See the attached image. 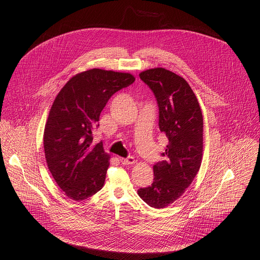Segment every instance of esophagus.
<instances>
[{"label":"esophagus","mask_w":260,"mask_h":260,"mask_svg":"<svg viewBox=\"0 0 260 260\" xmlns=\"http://www.w3.org/2000/svg\"><path fill=\"white\" fill-rule=\"evenodd\" d=\"M121 163L123 166H131L135 163V158L134 157H127V158H121L120 159Z\"/></svg>","instance_id":"esophagus-1"}]
</instances>
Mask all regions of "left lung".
Returning a JSON list of instances; mask_svg holds the SVG:
<instances>
[{
	"instance_id": "obj_1",
	"label": "left lung",
	"mask_w": 260,
	"mask_h": 260,
	"mask_svg": "<svg viewBox=\"0 0 260 260\" xmlns=\"http://www.w3.org/2000/svg\"><path fill=\"white\" fill-rule=\"evenodd\" d=\"M155 94L159 128L169 144L162 160L153 167L151 186L138 189L149 207L163 209L179 199L197 175L203 152V117L197 97L180 76L162 67L139 74Z\"/></svg>"
}]
</instances>
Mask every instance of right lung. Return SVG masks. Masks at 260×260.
<instances>
[{
	"mask_svg": "<svg viewBox=\"0 0 260 260\" xmlns=\"http://www.w3.org/2000/svg\"><path fill=\"white\" fill-rule=\"evenodd\" d=\"M134 81L129 73L92 68L68 80L54 99L44 128L45 159L70 199H87L104 185L111 156L102 143L92 144V129L109 98Z\"/></svg>",
	"mask_w": 260,
	"mask_h": 260,
	"instance_id": "obj_1",
	"label": "right lung"
}]
</instances>
